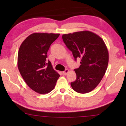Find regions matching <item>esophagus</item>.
I'll use <instances>...</instances> for the list:
<instances>
[{
    "instance_id": "obj_1",
    "label": "esophagus",
    "mask_w": 126,
    "mask_h": 126,
    "mask_svg": "<svg viewBox=\"0 0 126 126\" xmlns=\"http://www.w3.org/2000/svg\"><path fill=\"white\" fill-rule=\"evenodd\" d=\"M68 72H69V70L68 69H66V70H65V71L63 72V75H66V74H68Z\"/></svg>"
}]
</instances>
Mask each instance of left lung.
Listing matches in <instances>:
<instances>
[{
	"label": "left lung",
	"mask_w": 126,
	"mask_h": 126,
	"mask_svg": "<svg viewBox=\"0 0 126 126\" xmlns=\"http://www.w3.org/2000/svg\"><path fill=\"white\" fill-rule=\"evenodd\" d=\"M62 38L75 60L81 59L80 66L75 69L77 77L70 83L72 88L80 94L90 92L102 80L108 66L109 54L104 41L89 31L63 34Z\"/></svg>",
	"instance_id": "1"
}]
</instances>
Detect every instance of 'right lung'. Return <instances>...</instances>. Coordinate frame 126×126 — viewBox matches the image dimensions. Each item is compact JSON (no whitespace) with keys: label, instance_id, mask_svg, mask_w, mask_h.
I'll return each mask as SVG.
<instances>
[{"label":"right lung","instance_id":"right-lung-1","mask_svg":"<svg viewBox=\"0 0 126 126\" xmlns=\"http://www.w3.org/2000/svg\"><path fill=\"white\" fill-rule=\"evenodd\" d=\"M60 34L35 32L20 45L18 54V68L27 85L40 94L51 92L60 75L46 61L51 44Z\"/></svg>","mask_w":126,"mask_h":126}]
</instances>
